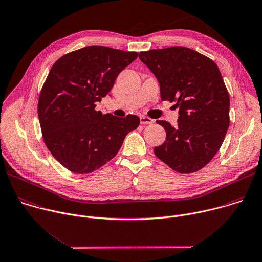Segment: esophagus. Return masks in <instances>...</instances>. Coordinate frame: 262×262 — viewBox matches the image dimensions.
<instances>
[{
	"label": "esophagus",
	"instance_id": "1",
	"mask_svg": "<svg viewBox=\"0 0 262 262\" xmlns=\"http://www.w3.org/2000/svg\"><path fill=\"white\" fill-rule=\"evenodd\" d=\"M140 121L142 124H152L154 122L153 119H151L150 117H147V116H141L140 117Z\"/></svg>",
	"mask_w": 262,
	"mask_h": 262
}]
</instances>
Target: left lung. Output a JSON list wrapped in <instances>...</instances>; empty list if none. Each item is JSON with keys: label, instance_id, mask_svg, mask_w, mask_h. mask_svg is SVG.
I'll return each mask as SVG.
<instances>
[{"label": "left lung", "instance_id": "1", "mask_svg": "<svg viewBox=\"0 0 262 262\" xmlns=\"http://www.w3.org/2000/svg\"><path fill=\"white\" fill-rule=\"evenodd\" d=\"M157 78L162 101L179 108L178 125L157 120L166 139L155 155L173 170L189 173L207 165L220 149L229 126V95L217 64L187 47L140 52Z\"/></svg>", "mask_w": 262, "mask_h": 262}]
</instances>
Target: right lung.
Instances as JSON below:
<instances>
[{"mask_svg":"<svg viewBox=\"0 0 262 262\" xmlns=\"http://www.w3.org/2000/svg\"><path fill=\"white\" fill-rule=\"evenodd\" d=\"M138 55L87 46L64 54L52 66L40 94L38 116L48 150L69 170L90 173L100 168L139 126L137 115L119 118L95 109Z\"/></svg>","mask_w":262,"mask_h":262,"instance_id":"right-lung-1","label":"right lung"}]
</instances>
